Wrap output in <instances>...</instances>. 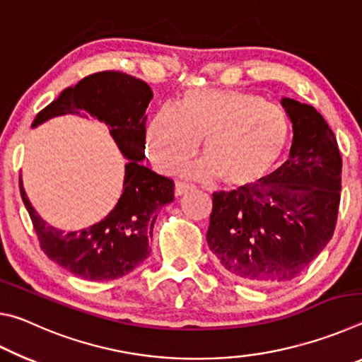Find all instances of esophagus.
<instances>
[{
	"label": "esophagus",
	"instance_id": "34e87169",
	"mask_svg": "<svg viewBox=\"0 0 362 362\" xmlns=\"http://www.w3.org/2000/svg\"><path fill=\"white\" fill-rule=\"evenodd\" d=\"M194 187L192 183H185V182H177L175 183V196H182L185 194L187 192H192Z\"/></svg>",
	"mask_w": 362,
	"mask_h": 362
}]
</instances>
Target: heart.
I'll list each match as a JSON object with an SVG mask.
<instances>
[{
	"label": "heart",
	"instance_id": "heart-1",
	"mask_svg": "<svg viewBox=\"0 0 362 362\" xmlns=\"http://www.w3.org/2000/svg\"><path fill=\"white\" fill-rule=\"evenodd\" d=\"M204 140L206 159L183 173L194 179L217 177L228 188L254 187L272 175L289 148L284 113L255 94L192 89L179 107L163 105L150 119L145 146L163 173L196 155Z\"/></svg>",
	"mask_w": 362,
	"mask_h": 362
}]
</instances>
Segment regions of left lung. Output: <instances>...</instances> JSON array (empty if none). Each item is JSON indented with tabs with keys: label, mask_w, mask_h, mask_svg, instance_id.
<instances>
[{
	"label": "left lung",
	"mask_w": 362,
	"mask_h": 362,
	"mask_svg": "<svg viewBox=\"0 0 362 362\" xmlns=\"http://www.w3.org/2000/svg\"><path fill=\"white\" fill-rule=\"evenodd\" d=\"M292 122L289 159L260 185L212 194L206 240L217 267L236 281L272 286L297 278L334 235L341 156L321 113L281 99Z\"/></svg>",
	"instance_id": "obj_1"
}]
</instances>
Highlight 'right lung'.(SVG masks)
Masks as SVG:
<instances>
[{
	"label": "right lung",
	"mask_w": 362,
	"mask_h": 362,
	"mask_svg": "<svg viewBox=\"0 0 362 362\" xmlns=\"http://www.w3.org/2000/svg\"><path fill=\"white\" fill-rule=\"evenodd\" d=\"M150 86L121 71H99L62 90L36 115L32 127L62 115L88 112L108 126L110 134L129 159L118 203L108 216L89 228L65 233L45 222L27 198L19 180L23 204L32 218L45 254L70 273L89 281L118 279L137 268L151 249L158 211L174 201V182L142 166L145 159L146 107Z\"/></svg>",
	"instance_id": "obj_1"
}]
</instances>
